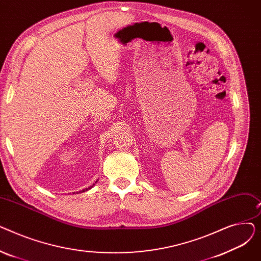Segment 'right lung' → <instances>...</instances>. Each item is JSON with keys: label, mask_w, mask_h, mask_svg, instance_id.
I'll list each match as a JSON object with an SVG mask.
<instances>
[{"label": "right lung", "mask_w": 261, "mask_h": 261, "mask_svg": "<svg viewBox=\"0 0 261 261\" xmlns=\"http://www.w3.org/2000/svg\"><path fill=\"white\" fill-rule=\"evenodd\" d=\"M96 182H97V181H96ZM96 182H95V183H96ZM93 185H94V184H93ZM92 187H93V186H91V187H89V188H86V189H84V190H82V191H86V190H89V189H91Z\"/></svg>", "instance_id": "add662e5"}]
</instances>
